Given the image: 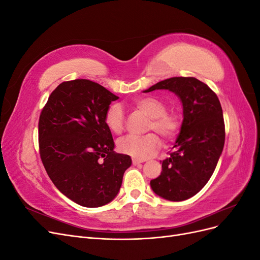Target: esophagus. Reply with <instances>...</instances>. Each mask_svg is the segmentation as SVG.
Instances as JSON below:
<instances>
[{"label":"esophagus","mask_w":260,"mask_h":260,"mask_svg":"<svg viewBox=\"0 0 260 260\" xmlns=\"http://www.w3.org/2000/svg\"><path fill=\"white\" fill-rule=\"evenodd\" d=\"M142 162H144V160H142V159H137V158H132V164L135 165H140V164H142Z\"/></svg>","instance_id":"34e87169"}]
</instances>
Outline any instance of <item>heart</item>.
<instances>
[{"instance_id":"obj_1","label":"heart","mask_w":260,"mask_h":260,"mask_svg":"<svg viewBox=\"0 0 260 260\" xmlns=\"http://www.w3.org/2000/svg\"><path fill=\"white\" fill-rule=\"evenodd\" d=\"M133 105L138 111L142 112L149 117L146 124L147 131H156L164 140L174 138L180 127L181 119L176 112L166 111V103L160 99L154 96L139 98ZM105 124L113 133H121L124 128V113L122 107L117 104H111L105 113ZM160 146L159 138L151 132L144 136H127L118 142V149L123 154H127L133 158L146 159L157 153Z\"/></svg>"}]
</instances>
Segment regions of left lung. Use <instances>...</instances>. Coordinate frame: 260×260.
I'll use <instances>...</instances> for the list:
<instances>
[{
	"label": "left lung",
	"instance_id": "left-lung-1",
	"mask_svg": "<svg viewBox=\"0 0 260 260\" xmlns=\"http://www.w3.org/2000/svg\"><path fill=\"white\" fill-rule=\"evenodd\" d=\"M169 90L181 100L183 121L169 157L161 161L162 171L151 181L160 198L180 202L192 198L214 174L224 145L222 108L216 93L193 77H174L143 92Z\"/></svg>",
	"mask_w": 260,
	"mask_h": 260
}]
</instances>
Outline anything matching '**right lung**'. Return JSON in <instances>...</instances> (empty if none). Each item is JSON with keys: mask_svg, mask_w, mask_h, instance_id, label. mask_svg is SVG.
<instances>
[{"mask_svg": "<svg viewBox=\"0 0 260 260\" xmlns=\"http://www.w3.org/2000/svg\"><path fill=\"white\" fill-rule=\"evenodd\" d=\"M119 98L86 79L60 83L39 119V147L54 185L84 207H101L119 192L129 155L114 152L106 109Z\"/></svg>", "mask_w": 260, "mask_h": 260, "instance_id": "right-lung-1", "label": "right lung"}]
</instances>
